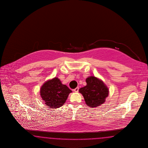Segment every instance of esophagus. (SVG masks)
<instances>
[{
    "label": "esophagus",
    "instance_id": "34e87169",
    "mask_svg": "<svg viewBox=\"0 0 148 148\" xmlns=\"http://www.w3.org/2000/svg\"><path fill=\"white\" fill-rule=\"evenodd\" d=\"M73 90H74L75 92H77L79 91V87H76V88H75Z\"/></svg>",
    "mask_w": 148,
    "mask_h": 148
}]
</instances>
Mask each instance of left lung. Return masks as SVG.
<instances>
[{
	"label": "left lung",
	"mask_w": 148,
	"mask_h": 148,
	"mask_svg": "<svg viewBox=\"0 0 148 148\" xmlns=\"http://www.w3.org/2000/svg\"><path fill=\"white\" fill-rule=\"evenodd\" d=\"M86 81L87 85L81 88L79 91L84 96L87 105L96 108L103 103L108 95L106 86L95 76L87 77Z\"/></svg>",
	"instance_id": "left-lung-1"
}]
</instances>
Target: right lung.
I'll use <instances>...</instances> for the list:
<instances>
[{
  "label": "right lung",
  "instance_id": "obj_1",
  "mask_svg": "<svg viewBox=\"0 0 148 148\" xmlns=\"http://www.w3.org/2000/svg\"><path fill=\"white\" fill-rule=\"evenodd\" d=\"M72 91L63 85L58 77L47 81L40 88V96L45 103L51 108H60Z\"/></svg>",
  "mask_w": 148,
  "mask_h": 148
}]
</instances>
